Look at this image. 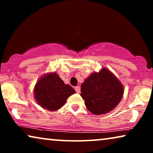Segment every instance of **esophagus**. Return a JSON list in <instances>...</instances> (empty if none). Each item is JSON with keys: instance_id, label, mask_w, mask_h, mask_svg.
<instances>
[{"instance_id": "obj_1", "label": "esophagus", "mask_w": 153, "mask_h": 153, "mask_svg": "<svg viewBox=\"0 0 153 153\" xmlns=\"http://www.w3.org/2000/svg\"><path fill=\"white\" fill-rule=\"evenodd\" d=\"M75 91H76V92L77 93H80V91H81L80 86H76V88H75Z\"/></svg>"}]
</instances>
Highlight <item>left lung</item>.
I'll return each instance as SVG.
<instances>
[{"mask_svg": "<svg viewBox=\"0 0 153 153\" xmlns=\"http://www.w3.org/2000/svg\"><path fill=\"white\" fill-rule=\"evenodd\" d=\"M81 91L88 110L95 115H103L114 109L124 92L122 83L106 68L88 77L81 84Z\"/></svg>", "mask_w": 153, "mask_h": 153, "instance_id": "8db88e82", "label": "left lung"}]
</instances>
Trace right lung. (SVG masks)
<instances>
[{
  "label": "right lung",
  "instance_id": "add662e5",
  "mask_svg": "<svg viewBox=\"0 0 153 153\" xmlns=\"http://www.w3.org/2000/svg\"><path fill=\"white\" fill-rule=\"evenodd\" d=\"M35 97L42 107L49 111H56L64 105L66 100L75 91L65 84L56 72L46 74L35 86Z\"/></svg>",
  "mask_w": 153,
  "mask_h": 153
}]
</instances>
